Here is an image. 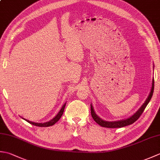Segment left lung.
Wrapping results in <instances>:
<instances>
[{
  "mask_svg": "<svg viewBox=\"0 0 160 160\" xmlns=\"http://www.w3.org/2000/svg\"><path fill=\"white\" fill-rule=\"evenodd\" d=\"M153 91H154V79L152 80V88H151V93L149 94V96L148 98L146 100L144 104L142 105L141 108L139 109L136 113H135L132 117L129 118L127 120H120V121H115V122H107V121H104L103 120H102L101 118L99 117L95 113V111L93 110V106L91 104V116H92L93 119L95 120V122H96L97 124L100 125L101 127H106V128H121V127H126V126L130 125L132 123H134L135 122H136L139 118L141 116V115L143 113L145 108L147 107V104H148L149 102H150L151 98L152 96V93H153Z\"/></svg>",
  "mask_w": 160,
  "mask_h": 160,
  "instance_id": "8db88e82",
  "label": "left lung"
}]
</instances>
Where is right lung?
<instances>
[{
  "instance_id": "add662e5",
  "label": "right lung",
  "mask_w": 160,
  "mask_h": 160,
  "mask_svg": "<svg viewBox=\"0 0 160 160\" xmlns=\"http://www.w3.org/2000/svg\"><path fill=\"white\" fill-rule=\"evenodd\" d=\"M65 105L66 104H64L63 106L62 107V108H61L60 111L58 112V113L56 115V116L55 118H53L52 120H50L49 122H45V123H36V122H30L28 120H25V119H24V120H25L27 122H29V123H30L31 124H33L34 126H37V127H50V126H52L54 124H56V122L58 121L61 116H62V114H63V112H64V107H65Z\"/></svg>"
}]
</instances>
